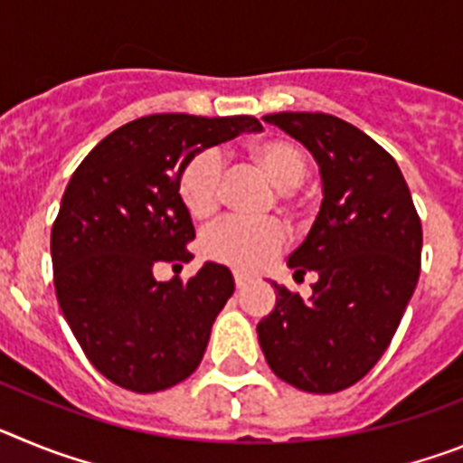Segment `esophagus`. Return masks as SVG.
I'll return each mask as SVG.
<instances>
[{"mask_svg":"<svg viewBox=\"0 0 463 463\" xmlns=\"http://www.w3.org/2000/svg\"><path fill=\"white\" fill-rule=\"evenodd\" d=\"M234 282H236V288L243 289L245 285L250 282V276H245V273H241V271H234Z\"/></svg>","mask_w":463,"mask_h":463,"instance_id":"esophagus-1","label":"esophagus"}]
</instances>
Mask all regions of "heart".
Listing matches in <instances>:
<instances>
[{
	"label": "heart",
	"mask_w": 463,
	"mask_h": 463,
	"mask_svg": "<svg viewBox=\"0 0 463 463\" xmlns=\"http://www.w3.org/2000/svg\"><path fill=\"white\" fill-rule=\"evenodd\" d=\"M250 157L278 187L297 185L306 175V153L288 138H267L255 143ZM222 159L215 150L199 153L183 169L178 192L194 218H208L222 202ZM288 229L278 220L227 218L213 224L202 239L203 255L236 269H261L280 252Z\"/></svg>",
	"instance_id": "obj_1"
}]
</instances>
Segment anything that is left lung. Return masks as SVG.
Returning <instances> with one entry per match:
<instances>
[{
	"mask_svg": "<svg viewBox=\"0 0 463 463\" xmlns=\"http://www.w3.org/2000/svg\"><path fill=\"white\" fill-rule=\"evenodd\" d=\"M264 122L297 138L320 166L322 203L289 255L294 276L317 273L308 301L282 285L257 325L280 380L313 394L341 392L373 369L415 292L422 224L390 153L326 113H271Z\"/></svg>",
	"mask_w": 463,
	"mask_h": 463,
	"instance_id": "obj_1",
	"label": "left lung"
}]
</instances>
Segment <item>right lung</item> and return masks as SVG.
<instances>
[{"label": "right lung", "instance_id": "obj_1", "mask_svg": "<svg viewBox=\"0 0 463 463\" xmlns=\"http://www.w3.org/2000/svg\"><path fill=\"white\" fill-rule=\"evenodd\" d=\"M260 129L252 116L155 113L118 127L73 171L51 234L55 292L76 341L110 383L153 394L202 364L234 276L206 261L187 282H159L153 269L190 261L194 224L178 192L190 159Z\"/></svg>", "mask_w": 463, "mask_h": 463}]
</instances>
